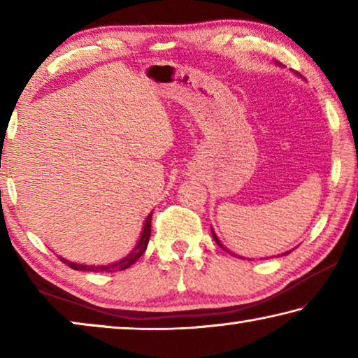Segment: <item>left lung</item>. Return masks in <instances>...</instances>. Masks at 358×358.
<instances>
[{"label":"left lung","instance_id":"left-lung-1","mask_svg":"<svg viewBox=\"0 0 358 358\" xmlns=\"http://www.w3.org/2000/svg\"><path fill=\"white\" fill-rule=\"evenodd\" d=\"M278 64H280V63H278ZM280 66H281V64H280ZM211 235H213V238H215V241H216V243H217V245H220V246L222 248V250H226V248H224V245H222V243H221V241H220V238H217V235L215 234V230H213V229H211ZM226 251H227L229 254H232V256H235V257H238V259H245V257H241V256H237V254H235V252H230L229 250H226ZM289 252H290V251H287V252H282V254H281V256H287V254H289Z\"/></svg>","mask_w":358,"mask_h":358}]
</instances>
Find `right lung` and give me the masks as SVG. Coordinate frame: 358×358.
I'll return each mask as SVG.
<instances>
[{"label":"right lung","mask_w":358,"mask_h":358,"mask_svg":"<svg viewBox=\"0 0 358 358\" xmlns=\"http://www.w3.org/2000/svg\"><path fill=\"white\" fill-rule=\"evenodd\" d=\"M151 216H153V213H150L147 216V220H145L143 227H142V234L137 240L134 250H132L126 257L117 260V262H112V264H107V265H88V264L71 262V260L64 259L62 256H59V259H62L63 264H66L68 266H71L72 270H77V271H94V273H104V271L107 273V271H110V273H115V271H123L126 268H129L131 265H134L137 260L141 259V256L145 252V250H147L148 241H150V235H151Z\"/></svg>","instance_id":"right-lung-1"}]
</instances>
